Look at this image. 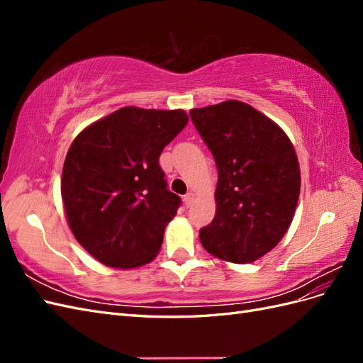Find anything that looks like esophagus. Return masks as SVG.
<instances>
[{
  "label": "esophagus",
  "instance_id": "34e87169",
  "mask_svg": "<svg viewBox=\"0 0 363 363\" xmlns=\"http://www.w3.org/2000/svg\"><path fill=\"white\" fill-rule=\"evenodd\" d=\"M184 204H186V207H189V206H192V203H194V200H195V194L191 191V192H188L184 195Z\"/></svg>",
  "mask_w": 363,
  "mask_h": 363
}]
</instances>
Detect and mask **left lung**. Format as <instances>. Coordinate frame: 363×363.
<instances>
[{"instance_id": "left-lung-1", "label": "left lung", "mask_w": 363, "mask_h": 363, "mask_svg": "<svg viewBox=\"0 0 363 363\" xmlns=\"http://www.w3.org/2000/svg\"><path fill=\"white\" fill-rule=\"evenodd\" d=\"M189 113L218 169L215 218L200 230L201 245L227 262H255L280 242L294 219L301 186L295 148L279 124L242 101Z\"/></svg>"}]
</instances>
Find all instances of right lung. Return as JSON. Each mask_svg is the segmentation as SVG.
<instances>
[{
  "label": "right lung",
  "instance_id": "1",
  "mask_svg": "<svg viewBox=\"0 0 363 363\" xmlns=\"http://www.w3.org/2000/svg\"><path fill=\"white\" fill-rule=\"evenodd\" d=\"M188 121L182 108L127 106L72 140L60 182L65 215L77 242L103 265L138 268L159 255L180 206L159 157Z\"/></svg>",
  "mask_w": 363,
  "mask_h": 363
}]
</instances>
